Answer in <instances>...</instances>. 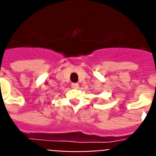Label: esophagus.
Segmentation results:
<instances>
[{
	"instance_id": "34e87169",
	"label": "esophagus",
	"mask_w": 156,
	"mask_h": 156,
	"mask_svg": "<svg viewBox=\"0 0 156 156\" xmlns=\"http://www.w3.org/2000/svg\"><path fill=\"white\" fill-rule=\"evenodd\" d=\"M71 87L73 89H78L79 87V85H78V83H72L71 84Z\"/></svg>"
}]
</instances>
